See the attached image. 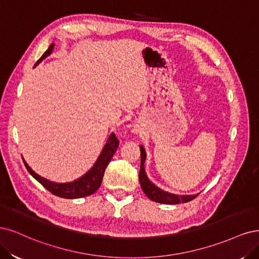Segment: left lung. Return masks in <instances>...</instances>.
I'll return each mask as SVG.
<instances>
[{"instance_id":"obj_1","label":"left lung","mask_w":259,"mask_h":259,"mask_svg":"<svg viewBox=\"0 0 259 259\" xmlns=\"http://www.w3.org/2000/svg\"><path fill=\"white\" fill-rule=\"evenodd\" d=\"M141 148V166H140V174L139 180L142 189H143L144 194L155 202L164 203V204H179V203H186L188 201L195 199L198 195H191V196H179L169 194L166 191L161 190L155 186L153 183L149 181L146 177L145 169H144V162H145V149L143 146H140Z\"/></svg>"}]
</instances>
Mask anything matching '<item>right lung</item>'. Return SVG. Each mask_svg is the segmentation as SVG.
Masks as SVG:
<instances>
[{
    "label": "right lung",
    "mask_w": 259,
    "mask_h": 259,
    "mask_svg": "<svg viewBox=\"0 0 259 259\" xmlns=\"http://www.w3.org/2000/svg\"><path fill=\"white\" fill-rule=\"evenodd\" d=\"M53 47H54V44L49 46V48L43 54V56H41L37 60L35 65H37L41 60L44 59V58L51 55ZM118 145H119L118 139L116 138L114 133H112L106 142L102 153L100 154L98 160L96 161L93 168H91L85 175H82L80 179L71 183H65V184H58V183H53L46 179L40 178L39 175H37L30 168L24 160H23V163L26 165L27 170L29 171V173L32 175V177L34 178L37 182H39L48 191H51L53 195L61 197V198H66V199L82 198V197L93 195L99 189V187L101 186L105 168L107 166L108 162L111 161L116 152V149L118 148Z\"/></svg>",
    "instance_id": "obj_1"
}]
</instances>
